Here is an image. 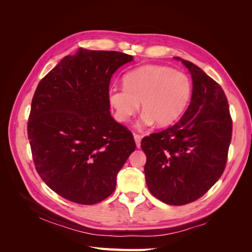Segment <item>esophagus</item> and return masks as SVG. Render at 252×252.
<instances>
[{
    "label": "esophagus",
    "mask_w": 252,
    "mask_h": 252,
    "mask_svg": "<svg viewBox=\"0 0 252 252\" xmlns=\"http://www.w3.org/2000/svg\"><path fill=\"white\" fill-rule=\"evenodd\" d=\"M133 138H134V141H135L136 147L140 148V147H141V140H142V136H141V135H139V134H133Z\"/></svg>",
    "instance_id": "obj_1"
}]
</instances>
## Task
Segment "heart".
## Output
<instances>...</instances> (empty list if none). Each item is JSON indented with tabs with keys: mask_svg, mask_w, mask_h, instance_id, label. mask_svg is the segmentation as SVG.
Instances as JSON below:
<instances>
[{
	"mask_svg": "<svg viewBox=\"0 0 252 252\" xmlns=\"http://www.w3.org/2000/svg\"><path fill=\"white\" fill-rule=\"evenodd\" d=\"M124 88H112L108 100L119 122H127L141 108L140 126L166 127L175 123L188 107L192 94L187 74L162 65H144L123 78Z\"/></svg>",
	"mask_w": 252,
	"mask_h": 252,
	"instance_id": "heart-1",
	"label": "heart"
}]
</instances>
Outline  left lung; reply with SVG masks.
<instances>
[{"label": "left lung", "instance_id": "1", "mask_svg": "<svg viewBox=\"0 0 252 252\" xmlns=\"http://www.w3.org/2000/svg\"><path fill=\"white\" fill-rule=\"evenodd\" d=\"M175 59L191 74V101L177 124L145 136L141 147L151 194L181 206L204 195L223 174L232 121L222 87L193 63Z\"/></svg>", "mask_w": 252, "mask_h": 252}]
</instances>
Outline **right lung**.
<instances>
[{"label": "right lung", "instance_id": "add662e5", "mask_svg": "<svg viewBox=\"0 0 252 252\" xmlns=\"http://www.w3.org/2000/svg\"><path fill=\"white\" fill-rule=\"evenodd\" d=\"M132 60L119 51L79 48L36 87L27 124L35 169L68 201L93 205L108 197L135 150L132 133L111 117L108 100L112 74Z\"/></svg>", "mask_w": 252, "mask_h": 252}]
</instances>
